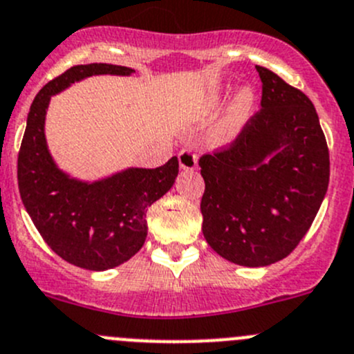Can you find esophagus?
I'll use <instances>...</instances> for the list:
<instances>
[{"mask_svg":"<svg viewBox=\"0 0 354 354\" xmlns=\"http://www.w3.org/2000/svg\"><path fill=\"white\" fill-rule=\"evenodd\" d=\"M178 162L183 171H194L197 167V156L192 150H181L178 153Z\"/></svg>","mask_w":354,"mask_h":354,"instance_id":"34e87169","label":"esophagus"}]
</instances>
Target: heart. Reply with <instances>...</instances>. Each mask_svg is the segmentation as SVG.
<instances>
[{
	"label": "heart",
	"mask_w": 354,
	"mask_h": 354,
	"mask_svg": "<svg viewBox=\"0 0 354 354\" xmlns=\"http://www.w3.org/2000/svg\"><path fill=\"white\" fill-rule=\"evenodd\" d=\"M226 90H216L211 91L205 98V114H214L221 104L225 102ZM257 95L254 91L252 86L243 84L239 90L232 95L230 102L226 104L225 111L219 115L218 121L212 126L211 133H209V142L212 147H226L230 143L235 142L239 138L240 133L247 126V122L252 118L254 111H256Z\"/></svg>",
	"instance_id": "obj_1"
}]
</instances>
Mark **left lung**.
I'll list each match as a JSON object with an SVG mask.
<instances>
[{"label":"left lung","instance_id":"left-lung-1","mask_svg":"<svg viewBox=\"0 0 354 354\" xmlns=\"http://www.w3.org/2000/svg\"><path fill=\"white\" fill-rule=\"evenodd\" d=\"M261 111L226 150L198 160L202 233L230 263L259 268L289 256L310 230L330 162L318 114L303 91L264 67Z\"/></svg>","mask_w":354,"mask_h":354}]
</instances>
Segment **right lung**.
I'll use <instances>...</instances> for the list:
<instances>
[{
  "label": "right lung",
  "mask_w": 354,
  "mask_h": 354,
  "mask_svg": "<svg viewBox=\"0 0 354 354\" xmlns=\"http://www.w3.org/2000/svg\"><path fill=\"white\" fill-rule=\"evenodd\" d=\"M112 64L74 65L43 86L27 115L19 152V190L24 207L44 242L67 263L105 272L131 259L145 243L147 209L171 190L178 159L164 166L124 167L88 181L62 169L48 149L44 122L53 95L91 75H131Z\"/></svg>",
  "instance_id": "right-lung-1"
}]
</instances>
